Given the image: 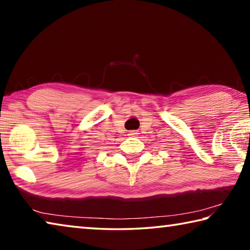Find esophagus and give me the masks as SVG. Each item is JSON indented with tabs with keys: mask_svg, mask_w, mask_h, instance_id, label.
Listing matches in <instances>:
<instances>
[{
	"mask_svg": "<svg viewBox=\"0 0 250 250\" xmlns=\"http://www.w3.org/2000/svg\"><path fill=\"white\" fill-rule=\"evenodd\" d=\"M138 133H137V131H129V133H128V135H137Z\"/></svg>",
	"mask_w": 250,
	"mask_h": 250,
	"instance_id": "esophagus-1",
	"label": "esophagus"
}]
</instances>
